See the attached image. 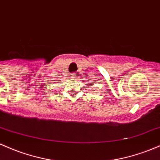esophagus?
I'll use <instances>...</instances> for the list:
<instances>
[{
    "mask_svg": "<svg viewBox=\"0 0 160 160\" xmlns=\"http://www.w3.org/2000/svg\"><path fill=\"white\" fill-rule=\"evenodd\" d=\"M77 73H71V78H73V79L77 78Z\"/></svg>",
    "mask_w": 160,
    "mask_h": 160,
    "instance_id": "esophagus-1",
    "label": "esophagus"
}]
</instances>
